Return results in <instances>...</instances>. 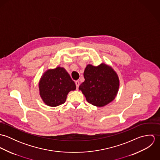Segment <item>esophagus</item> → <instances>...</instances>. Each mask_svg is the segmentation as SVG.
<instances>
[{"label": "esophagus", "instance_id": "34e87169", "mask_svg": "<svg viewBox=\"0 0 160 160\" xmlns=\"http://www.w3.org/2000/svg\"><path fill=\"white\" fill-rule=\"evenodd\" d=\"M75 84H76V89H78L79 86V82L78 81H75Z\"/></svg>", "mask_w": 160, "mask_h": 160}]
</instances>
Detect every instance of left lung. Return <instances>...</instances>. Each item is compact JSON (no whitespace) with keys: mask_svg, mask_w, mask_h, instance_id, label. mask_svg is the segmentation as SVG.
I'll use <instances>...</instances> for the list:
<instances>
[{"mask_svg":"<svg viewBox=\"0 0 160 160\" xmlns=\"http://www.w3.org/2000/svg\"><path fill=\"white\" fill-rule=\"evenodd\" d=\"M84 77L85 81L79 89L89 103L101 107L114 100L119 82L113 69L104 63L98 67L88 65L84 70Z\"/></svg>","mask_w":160,"mask_h":160,"instance_id":"left-lung-1","label":"left lung"}]
</instances>
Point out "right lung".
<instances>
[{
	"label": "right lung",
	"instance_id": "right-lung-1",
	"mask_svg": "<svg viewBox=\"0 0 160 160\" xmlns=\"http://www.w3.org/2000/svg\"><path fill=\"white\" fill-rule=\"evenodd\" d=\"M39 88L42 100L50 107L64 103L69 92L76 88L68 72L61 67L47 71L41 79Z\"/></svg>",
	"mask_w": 160,
	"mask_h": 160
}]
</instances>
